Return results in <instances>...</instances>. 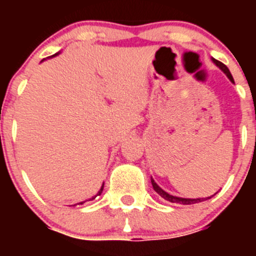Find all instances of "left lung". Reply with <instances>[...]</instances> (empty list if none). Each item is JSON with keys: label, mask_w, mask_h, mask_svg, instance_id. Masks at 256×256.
Segmentation results:
<instances>
[{"label": "left lung", "mask_w": 256, "mask_h": 256, "mask_svg": "<svg viewBox=\"0 0 256 256\" xmlns=\"http://www.w3.org/2000/svg\"><path fill=\"white\" fill-rule=\"evenodd\" d=\"M212 62H214V64H216V66H218L219 69H220L222 72H223V73H224L226 76H228V79H230V82L234 83V76H232V74H230V69H228V68L226 66V65L223 64V62H220V61L216 60V58H212ZM151 183H152V187H154V190H155V192H158V194H159V195L162 196V198H165V200L169 201V202H174V204L191 205V204H196V202H201V201H205V200H208V198H212V196H210V198H177V196L169 195L168 192H165L164 190L160 188V187L158 186V184H156V182L152 180V178H151ZM212 196H214V195H212Z\"/></svg>", "instance_id": "8db88e82"}]
</instances>
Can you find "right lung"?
<instances>
[{"label":"right lung","instance_id":"add662e5","mask_svg":"<svg viewBox=\"0 0 256 256\" xmlns=\"http://www.w3.org/2000/svg\"><path fill=\"white\" fill-rule=\"evenodd\" d=\"M55 55H58V54H55ZM55 55H54V56H55ZM102 190H104V184H102V187H101V188H100V191H98V194H97V196L101 195V192H102ZM94 198H96V196H94ZM94 198H92L91 200H94ZM83 202H84V201H83ZM83 202H80V204H83Z\"/></svg>","mask_w":256,"mask_h":256}]
</instances>
